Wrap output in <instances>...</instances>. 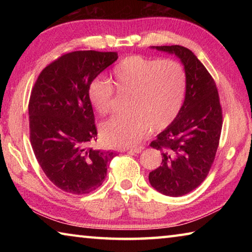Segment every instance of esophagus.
<instances>
[{"label": "esophagus", "instance_id": "1", "mask_svg": "<svg viewBox=\"0 0 252 252\" xmlns=\"http://www.w3.org/2000/svg\"><path fill=\"white\" fill-rule=\"evenodd\" d=\"M143 147H138V148H130L127 149V151L129 152H132V153H140L142 150H143Z\"/></svg>", "mask_w": 252, "mask_h": 252}]
</instances>
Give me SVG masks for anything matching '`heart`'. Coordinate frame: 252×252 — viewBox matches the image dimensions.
<instances>
[{"label": "heart", "mask_w": 252, "mask_h": 252, "mask_svg": "<svg viewBox=\"0 0 252 252\" xmlns=\"http://www.w3.org/2000/svg\"><path fill=\"white\" fill-rule=\"evenodd\" d=\"M111 82L118 93L127 94V112L113 117L100 126L105 144L113 148L135 146L149 127L161 131L176 120L187 91L183 66L172 60L130 55L117 63ZM88 99L100 116L112 111L113 90L109 82L94 79L88 87Z\"/></svg>", "instance_id": "b5f03b06"}]
</instances>
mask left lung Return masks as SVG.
<instances>
[{"mask_svg": "<svg viewBox=\"0 0 252 252\" xmlns=\"http://www.w3.org/2000/svg\"><path fill=\"white\" fill-rule=\"evenodd\" d=\"M180 60L187 75L182 108L171 125L150 146L161 151L162 163L149 173L150 185L169 197H181L206 179L218 149L222 111L211 75L189 49L151 46Z\"/></svg>", "mask_w": 252, "mask_h": 252, "instance_id": "1", "label": "left lung"}]
</instances>
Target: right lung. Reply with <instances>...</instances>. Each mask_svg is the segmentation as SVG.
<instances>
[{"label":"right lung","mask_w":252,"mask_h":252,"mask_svg":"<svg viewBox=\"0 0 252 252\" xmlns=\"http://www.w3.org/2000/svg\"><path fill=\"white\" fill-rule=\"evenodd\" d=\"M118 60L117 52L75 51L41 72L29 103L34 155L53 185L73 194L90 193L103 183L117 156L99 150L88 87Z\"/></svg>","instance_id":"add662e5"}]
</instances>
